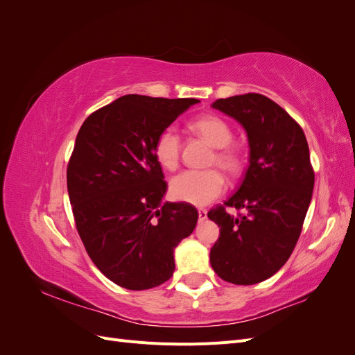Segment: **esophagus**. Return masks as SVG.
Segmentation results:
<instances>
[{"label":"esophagus","instance_id":"34e87169","mask_svg":"<svg viewBox=\"0 0 355 355\" xmlns=\"http://www.w3.org/2000/svg\"><path fill=\"white\" fill-rule=\"evenodd\" d=\"M198 219L201 222L207 219V210L206 209H198Z\"/></svg>","mask_w":355,"mask_h":355}]
</instances>
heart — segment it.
I'll return each instance as SVG.
<instances>
[{"instance_id": "1", "label": "heart", "mask_w": 355, "mask_h": 355, "mask_svg": "<svg viewBox=\"0 0 355 355\" xmlns=\"http://www.w3.org/2000/svg\"><path fill=\"white\" fill-rule=\"evenodd\" d=\"M192 132L201 136L213 148V163L227 173L235 175L241 168V155L237 148L231 146L234 132L231 125L219 115H202L191 123ZM180 137L173 127H166L158 133L154 142V157L166 170H175L179 164ZM225 179L216 168L185 170L170 180V194L178 201L206 206L225 191Z\"/></svg>"}]
</instances>
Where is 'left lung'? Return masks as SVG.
I'll list each match as a JSON object with an SVG mask.
<instances>
[{
  "label": "left lung",
  "instance_id": "8db88e82",
  "mask_svg": "<svg viewBox=\"0 0 355 355\" xmlns=\"http://www.w3.org/2000/svg\"><path fill=\"white\" fill-rule=\"evenodd\" d=\"M211 106L244 127L250 164L237 192L207 213L220 228L210 263L222 280L250 286L272 277L292 254L313 197L314 170L304 130L270 98L247 93ZM227 207L243 213L234 217Z\"/></svg>",
  "mask_w": 355,
  "mask_h": 355
}]
</instances>
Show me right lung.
I'll list each match as a JSON object with an SVG mask.
<instances>
[{
    "mask_svg": "<svg viewBox=\"0 0 355 355\" xmlns=\"http://www.w3.org/2000/svg\"><path fill=\"white\" fill-rule=\"evenodd\" d=\"M198 102L125 94L85 118L75 139L67 170L75 225L93 263L124 288L167 282L176 245L197 225L194 206L161 202L167 184L154 142Z\"/></svg>",
    "mask_w": 355,
    "mask_h": 355,
    "instance_id": "1",
    "label": "right lung"
}]
</instances>
